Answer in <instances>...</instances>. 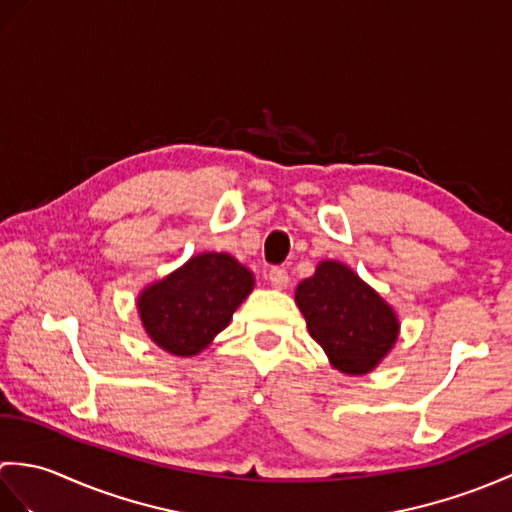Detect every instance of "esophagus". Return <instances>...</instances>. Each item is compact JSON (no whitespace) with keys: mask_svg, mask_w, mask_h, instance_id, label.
<instances>
[{"mask_svg":"<svg viewBox=\"0 0 512 512\" xmlns=\"http://www.w3.org/2000/svg\"><path fill=\"white\" fill-rule=\"evenodd\" d=\"M268 281L273 284V288H279V290L286 288L288 281H290L288 270L284 266H273L268 270Z\"/></svg>","mask_w":512,"mask_h":512,"instance_id":"esophagus-1","label":"esophagus"}]
</instances>
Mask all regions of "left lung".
<instances>
[{
    "label": "left lung",
    "instance_id": "1",
    "mask_svg": "<svg viewBox=\"0 0 512 512\" xmlns=\"http://www.w3.org/2000/svg\"><path fill=\"white\" fill-rule=\"evenodd\" d=\"M308 332L336 369L365 374L383 361L398 336L394 310L339 262H323L295 292Z\"/></svg>",
    "mask_w": 512,
    "mask_h": 512
}]
</instances>
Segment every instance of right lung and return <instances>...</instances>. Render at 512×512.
<instances>
[{"label": "right lung", "instance_id": "obj_1", "mask_svg": "<svg viewBox=\"0 0 512 512\" xmlns=\"http://www.w3.org/2000/svg\"><path fill=\"white\" fill-rule=\"evenodd\" d=\"M253 284L250 270L231 255L204 253L140 295V319L162 350L193 356L226 328Z\"/></svg>", "mask_w": 512, "mask_h": 512}]
</instances>
